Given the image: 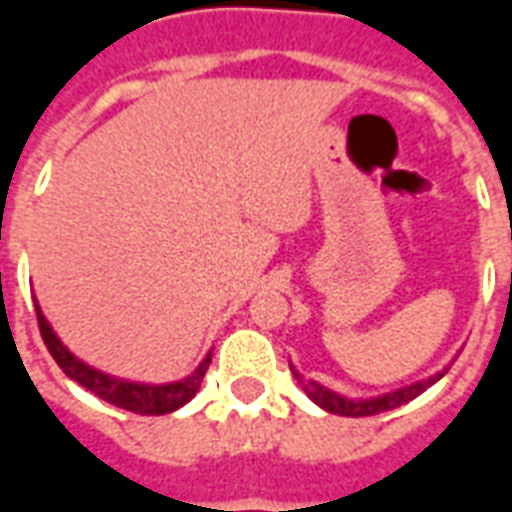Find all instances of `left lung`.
Here are the masks:
<instances>
[{"label": "left lung", "instance_id": "left-lung-1", "mask_svg": "<svg viewBox=\"0 0 512 512\" xmlns=\"http://www.w3.org/2000/svg\"><path fill=\"white\" fill-rule=\"evenodd\" d=\"M299 378V376H296ZM441 376H433L428 381H419V384L403 386V389H397V392H389V395L373 397V400H348V397H340L332 389H323L321 384H315V381H301L304 386V392L318 403L326 411H332V414H340V417H370V414H381V411H389V408H397L408 403V400H414L417 395H422L430 384H436Z\"/></svg>", "mask_w": 512, "mask_h": 512}]
</instances>
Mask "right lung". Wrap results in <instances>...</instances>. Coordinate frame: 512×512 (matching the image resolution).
I'll return each mask as SVG.
<instances>
[{"label":"right lung","instance_id":"right-lung-1","mask_svg":"<svg viewBox=\"0 0 512 512\" xmlns=\"http://www.w3.org/2000/svg\"><path fill=\"white\" fill-rule=\"evenodd\" d=\"M38 310V326L40 337L49 348V354L54 356V362L62 367V373L68 378H73L76 384H82L84 389H90L93 395H98L106 403H112L117 408H126V411H134V414H142V417H153V414H169L175 408L186 406L191 397L197 395V389L202 384V376L211 365V354L208 359L197 367V373L189 378H183L178 384H164V386H147V384H128V381H120V378L104 376L93 367H87L84 362H79L76 356L65 348V345L57 340V334L51 332V326L43 318L40 307Z\"/></svg>","mask_w":512,"mask_h":512}]
</instances>
